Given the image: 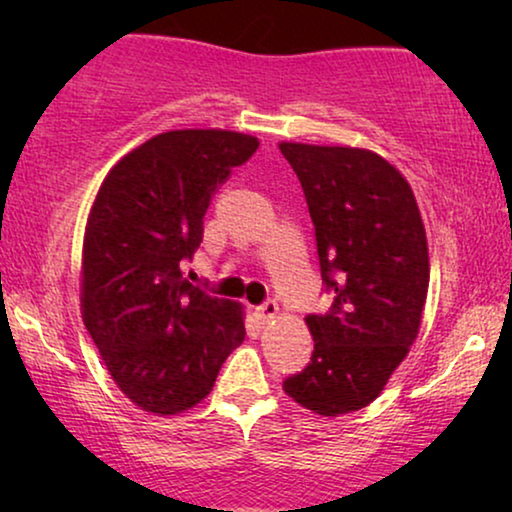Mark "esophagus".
<instances>
[{"instance_id": "34e87169", "label": "esophagus", "mask_w": 512, "mask_h": 512, "mask_svg": "<svg viewBox=\"0 0 512 512\" xmlns=\"http://www.w3.org/2000/svg\"><path fill=\"white\" fill-rule=\"evenodd\" d=\"M256 312H258V317H261L263 321H272V319L277 317L279 305L275 303V300H265L263 305H258V307H256Z\"/></svg>"}]
</instances>
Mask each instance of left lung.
I'll return each mask as SVG.
<instances>
[{
    "label": "left lung",
    "mask_w": 512,
    "mask_h": 512,
    "mask_svg": "<svg viewBox=\"0 0 512 512\" xmlns=\"http://www.w3.org/2000/svg\"><path fill=\"white\" fill-rule=\"evenodd\" d=\"M303 186L317 235L326 314L305 324L312 361L284 391L303 408L340 417L366 408L417 340L429 291V247L408 179L375 151L279 144Z\"/></svg>",
    "instance_id": "obj_1"
}]
</instances>
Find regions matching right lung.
I'll list each match as a JSON object with an SVG mask.
<instances>
[{
	"label": "right lung",
	"mask_w": 512,
	"mask_h": 512,
	"mask_svg": "<svg viewBox=\"0 0 512 512\" xmlns=\"http://www.w3.org/2000/svg\"><path fill=\"white\" fill-rule=\"evenodd\" d=\"M256 149L233 130L160 132L111 167L90 207L83 324L116 387L153 415L207 398L247 335L244 305L207 296L181 263L200 247L214 191Z\"/></svg>",
	"instance_id": "obj_1"
}]
</instances>
